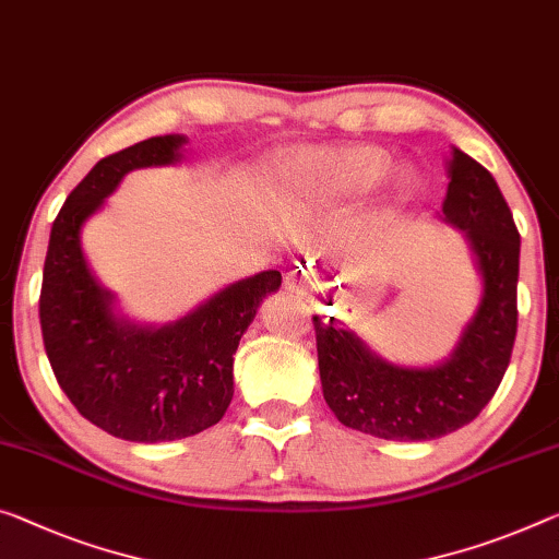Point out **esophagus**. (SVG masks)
Returning <instances> with one entry per match:
<instances>
[{"label":"esophagus","instance_id":"1","mask_svg":"<svg viewBox=\"0 0 559 559\" xmlns=\"http://www.w3.org/2000/svg\"><path fill=\"white\" fill-rule=\"evenodd\" d=\"M307 287H309V274L305 270H295L287 274V289L297 292V295H307Z\"/></svg>","mask_w":559,"mask_h":559}]
</instances>
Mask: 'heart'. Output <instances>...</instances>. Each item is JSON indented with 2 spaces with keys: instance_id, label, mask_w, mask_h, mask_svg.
<instances>
[{
  "instance_id": "obj_1",
  "label": "heart",
  "mask_w": 559,
  "mask_h": 559,
  "mask_svg": "<svg viewBox=\"0 0 559 559\" xmlns=\"http://www.w3.org/2000/svg\"><path fill=\"white\" fill-rule=\"evenodd\" d=\"M388 152L357 144L342 150H309L292 162L289 194L302 207H334L374 192L390 175Z\"/></svg>"
}]
</instances>
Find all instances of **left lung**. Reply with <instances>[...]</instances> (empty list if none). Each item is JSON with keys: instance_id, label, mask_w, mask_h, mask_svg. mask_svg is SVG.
Listing matches in <instances>:
<instances>
[{"instance_id": "1", "label": "left lung", "mask_w": 559, "mask_h": 559, "mask_svg": "<svg viewBox=\"0 0 559 559\" xmlns=\"http://www.w3.org/2000/svg\"><path fill=\"white\" fill-rule=\"evenodd\" d=\"M448 175L442 219L465 231L483 274V299L452 355L435 367H400L377 357L355 332L334 328V317H312L324 400L342 425L380 440L423 442L469 425L512 357L520 231L479 162L452 150Z\"/></svg>"}]
</instances>
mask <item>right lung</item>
<instances>
[{"instance_id": "obj_1", "label": "right lung", "mask_w": 559, "mask_h": 559, "mask_svg": "<svg viewBox=\"0 0 559 559\" xmlns=\"http://www.w3.org/2000/svg\"><path fill=\"white\" fill-rule=\"evenodd\" d=\"M187 136H150L109 154L67 197L49 235L39 322L49 365L72 405L130 442H171L217 425L235 394V352L257 307L277 292L267 270L219 289L182 320L147 328L115 314V295L92 277L82 225L127 171L175 165Z\"/></svg>"}]
</instances>
